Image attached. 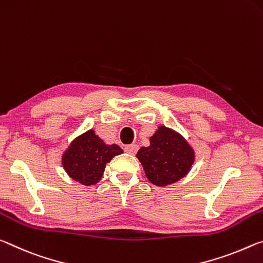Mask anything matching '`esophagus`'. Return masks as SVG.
<instances>
[{
  "label": "esophagus",
  "instance_id": "obj_1",
  "mask_svg": "<svg viewBox=\"0 0 263 263\" xmlns=\"http://www.w3.org/2000/svg\"><path fill=\"white\" fill-rule=\"evenodd\" d=\"M137 150H139V145H136V144H129L124 147V152L130 154V155L136 154Z\"/></svg>",
  "mask_w": 263,
  "mask_h": 263
}]
</instances>
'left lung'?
<instances>
[{
	"instance_id": "1",
	"label": "left lung",
	"mask_w": 263,
	"mask_h": 263,
	"mask_svg": "<svg viewBox=\"0 0 263 263\" xmlns=\"http://www.w3.org/2000/svg\"><path fill=\"white\" fill-rule=\"evenodd\" d=\"M149 141V147H142L136 154L149 182L166 186L189 174L195 152L179 133L160 126Z\"/></svg>"
}]
</instances>
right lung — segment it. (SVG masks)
<instances>
[{
  "instance_id": "right-lung-1",
  "label": "right lung",
  "mask_w": 263,
  "mask_h": 263,
  "mask_svg": "<svg viewBox=\"0 0 263 263\" xmlns=\"http://www.w3.org/2000/svg\"><path fill=\"white\" fill-rule=\"evenodd\" d=\"M122 153L118 144H106L89 129L71 142L63 154L62 163L72 179L89 186L101 179L107 163Z\"/></svg>"
}]
</instances>
